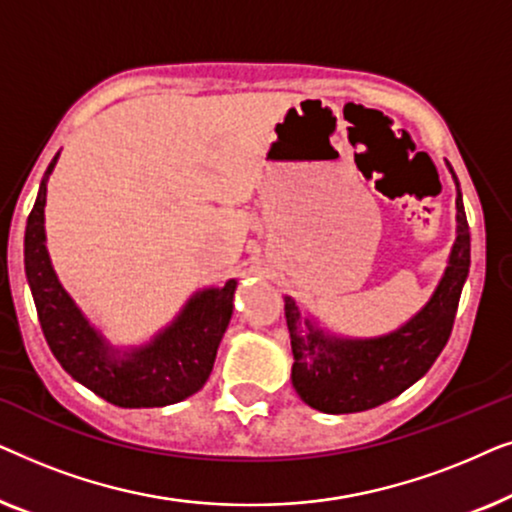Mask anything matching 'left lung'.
Instances as JSON below:
<instances>
[{
	"label": "left lung",
	"instance_id": "left-lung-1",
	"mask_svg": "<svg viewBox=\"0 0 512 512\" xmlns=\"http://www.w3.org/2000/svg\"><path fill=\"white\" fill-rule=\"evenodd\" d=\"M457 223V242L436 293L424 310L396 333L375 340L335 338L314 326L310 319L300 317L296 303L284 298L293 349L291 380L298 396L310 408L328 415L377 408L403 394L433 366L450 340L461 289L471 265V230L459 181Z\"/></svg>",
	"mask_w": 512,
	"mask_h": 512
}]
</instances>
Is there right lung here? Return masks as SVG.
<instances>
[{
	"instance_id": "obj_1",
	"label": "right lung",
	"mask_w": 512,
	"mask_h": 512,
	"mask_svg": "<svg viewBox=\"0 0 512 512\" xmlns=\"http://www.w3.org/2000/svg\"><path fill=\"white\" fill-rule=\"evenodd\" d=\"M58 156L41 179L25 228V275L48 347L76 382L118 408H163L184 401L205 387L212 373L216 349L233 314L237 282L228 279L221 289L195 293L174 324L151 345L116 356L62 289L48 258L46 181Z\"/></svg>"
}]
</instances>
